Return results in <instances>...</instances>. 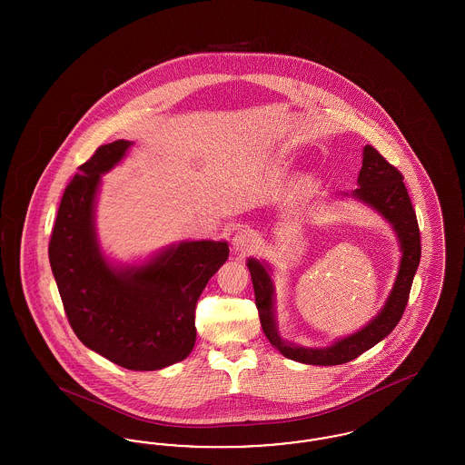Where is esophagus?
I'll return each mask as SVG.
<instances>
[{
    "label": "esophagus",
    "mask_w": 465,
    "mask_h": 465,
    "mask_svg": "<svg viewBox=\"0 0 465 465\" xmlns=\"http://www.w3.org/2000/svg\"><path fill=\"white\" fill-rule=\"evenodd\" d=\"M232 245H233V249H235L237 252L249 254V252H252V251L256 249L258 237H256V233L251 232V230H241V232H237L235 237L232 239Z\"/></svg>",
    "instance_id": "esophagus-1"
}]
</instances>
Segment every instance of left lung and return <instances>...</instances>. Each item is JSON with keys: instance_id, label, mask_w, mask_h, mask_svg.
<instances>
[{"instance_id": "1", "label": "left lung", "mask_w": 465, "mask_h": 465, "mask_svg": "<svg viewBox=\"0 0 465 465\" xmlns=\"http://www.w3.org/2000/svg\"><path fill=\"white\" fill-rule=\"evenodd\" d=\"M402 174L394 165H391L383 156L376 152L373 146L366 144L362 153V167L357 177L359 188L352 192V197L378 211L387 222L392 224L399 243H401V265L394 288L391 291L383 309L378 312L362 330L340 338L330 347L322 349H305L292 345L282 340L277 331L275 309H273V284L270 279V268L265 263L251 258L247 260V268L251 272L256 307L260 312L262 328L268 341L288 359L315 364V366H336L349 362L355 357L375 347L385 336L398 326L413 284V277L420 263L421 243L420 230L415 209L408 190L402 183Z\"/></svg>"}]
</instances>
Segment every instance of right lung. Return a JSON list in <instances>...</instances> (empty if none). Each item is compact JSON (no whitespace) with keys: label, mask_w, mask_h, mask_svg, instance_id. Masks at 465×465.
I'll list each match as a JSON object with an SVG mask.
<instances>
[{"label":"right lung","mask_w":465,"mask_h":465,"mask_svg":"<svg viewBox=\"0 0 465 465\" xmlns=\"http://www.w3.org/2000/svg\"><path fill=\"white\" fill-rule=\"evenodd\" d=\"M131 144L118 139L99 146L78 167L59 205L48 258L80 341L122 368L155 371L193 351L197 302L230 249L214 241L181 242L144 265H111L95 235V195L101 176Z\"/></svg>","instance_id":"right-lung-1"}]
</instances>
